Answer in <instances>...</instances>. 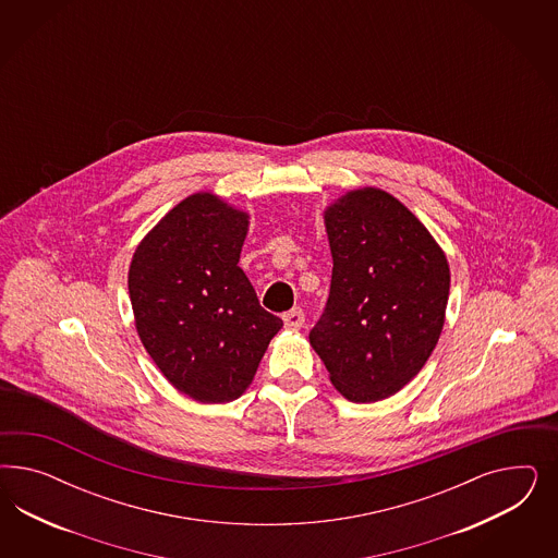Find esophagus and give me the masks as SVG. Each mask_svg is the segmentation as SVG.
<instances>
[{
  "label": "esophagus",
  "mask_w": 558,
  "mask_h": 558,
  "mask_svg": "<svg viewBox=\"0 0 558 558\" xmlns=\"http://www.w3.org/2000/svg\"><path fill=\"white\" fill-rule=\"evenodd\" d=\"M282 322H284V327L290 329V331H299L304 323L303 308H292V311H288V313H284Z\"/></svg>",
  "instance_id": "obj_1"
}]
</instances>
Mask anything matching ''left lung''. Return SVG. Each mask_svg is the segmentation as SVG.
Wrapping results in <instances>:
<instances>
[{"label":"left lung","mask_w":558,"mask_h":558,"mask_svg":"<svg viewBox=\"0 0 558 558\" xmlns=\"http://www.w3.org/2000/svg\"><path fill=\"white\" fill-rule=\"evenodd\" d=\"M333 257L331 290L308 341L336 389L354 403L399 392L438 343L450 266L405 204L357 187L323 210Z\"/></svg>","instance_id":"1"}]
</instances>
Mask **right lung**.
<instances>
[{"mask_svg": "<svg viewBox=\"0 0 558 558\" xmlns=\"http://www.w3.org/2000/svg\"><path fill=\"white\" fill-rule=\"evenodd\" d=\"M250 213L213 192L175 204L136 245L129 268L135 327L147 354L190 399H239L280 331L239 255Z\"/></svg>", "mask_w": 558, "mask_h": 558, "instance_id": "obj_1", "label": "right lung"}]
</instances>
